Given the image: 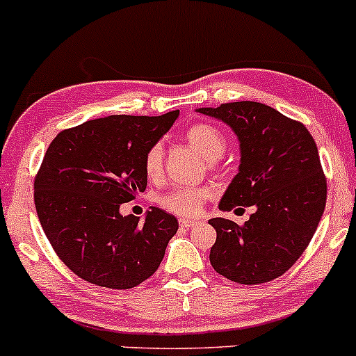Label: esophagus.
Instances as JSON below:
<instances>
[{
    "instance_id": "obj_1",
    "label": "esophagus",
    "mask_w": 356,
    "mask_h": 356,
    "mask_svg": "<svg viewBox=\"0 0 356 356\" xmlns=\"http://www.w3.org/2000/svg\"><path fill=\"white\" fill-rule=\"evenodd\" d=\"M179 224H181V227H186V229H189V227H194L195 224H197V220H194V219H181V220H179Z\"/></svg>"
}]
</instances>
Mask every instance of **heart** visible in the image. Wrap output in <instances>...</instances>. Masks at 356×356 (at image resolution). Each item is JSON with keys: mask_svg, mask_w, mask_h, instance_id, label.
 <instances>
[{"mask_svg": "<svg viewBox=\"0 0 356 356\" xmlns=\"http://www.w3.org/2000/svg\"><path fill=\"white\" fill-rule=\"evenodd\" d=\"M184 138L189 145L194 147L209 161V165L218 164V159L226 152L227 138L222 130L212 124L199 122L187 127ZM144 172L149 181H159L164 174V147L162 144H154L147 149L144 155ZM211 197V189L204 186L194 187H175L165 192L157 199L159 206L165 211L174 212L184 218H192L201 212L204 202Z\"/></svg>", "mask_w": 356, "mask_h": 356, "instance_id": "b5f03b06", "label": "heart"}]
</instances>
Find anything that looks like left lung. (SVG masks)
Wrapping results in <instances>:
<instances>
[{
	"label": "left lung",
	"instance_id": "1",
	"mask_svg": "<svg viewBox=\"0 0 356 356\" xmlns=\"http://www.w3.org/2000/svg\"><path fill=\"white\" fill-rule=\"evenodd\" d=\"M197 112L226 122L241 144L239 172L219 209L256 207L243 226L224 218L209 220L218 232L209 254L212 268L239 284L276 280L303 254L325 211L326 177L312 134L259 102Z\"/></svg>",
	"mask_w": 356,
	"mask_h": 356
}]
</instances>
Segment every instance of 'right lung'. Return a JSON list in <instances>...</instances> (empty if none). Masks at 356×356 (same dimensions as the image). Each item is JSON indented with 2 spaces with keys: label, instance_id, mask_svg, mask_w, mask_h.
Returning a JSON list of instances; mask_svg holds the SVG:
<instances>
[{
  "label": "right lung",
  "instance_id": "right-lung-1",
  "mask_svg": "<svg viewBox=\"0 0 356 356\" xmlns=\"http://www.w3.org/2000/svg\"><path fill=\"white\" fill-rule=\"evenodd\" d=\"M177 117L95 118L61 130L47 149L35 175L36 214L56 256L81 280L130 289L161 266L177 219L152 207L140 222L120 206L145 191L144 155Z\"/></svg>",
  "mask_w": 356,
  "mask_h": 356
}]
</instances>
